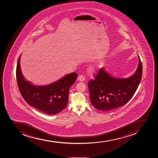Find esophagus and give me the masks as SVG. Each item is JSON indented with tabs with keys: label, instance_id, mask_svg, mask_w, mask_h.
Instances as JSON below:
<instances>
[{
	"label": "esophagus",
	"instance_id": "obj_1",
	"mask_svg": "<svg viewBox=\"0 0 158 158\" xmlns=\"http://www.w3.org/2000/svg\"><path fill=\"white\" fill-rule=\"evenodd\" d=\"M78 80L79 81L83 82V81H84L85 80V78H84V76L83 75H79L78 77Z\"/></svg>",
	"mask_w": 158,
	"mask_h": 158
}]
</instances>
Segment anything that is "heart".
Returning <instances> with one entry per match:
<instances>
[{
	"mask_svg": "<svg viewBox=\"0 0 158 158\" xmlns=\"http://www.w3.org/2000/svg\"><path fill=\"white\" fill-rule=\"evenodd\" d=\"M98 69V66L95 65V66H93L92 68V69L93 71H96L97 69Z\"/></svg>",
	"mask_w": 158,
	"mask_h": 158,
	"instance_id": "obj_1",
	"label": "heart"
}]
</instances>
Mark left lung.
<instances>
[{
  "mask_svg": "<svg viewBox=\"0 0 158 158\" xmlns=\"http://www.w3.org/2000/svg\"><path fill=\"white\" fill-rule=\"evenodd\" d=\"M139 64L134 75L127 78L113 77L102 68L88 83L89 99L94 107L109 111L125 105L135 93L141 80L142 63L138 56Z\"/></svg>",
  "mask_w": 158,
  "mask_h": 158,
  "instance_id": "8db88e82",
  "label": "left lung"
}]
</instances>
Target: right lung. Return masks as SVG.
Returning <instances> with one entry per match:
<instances>
[{
	"instance_id": "obj_1",
	"label": "right lung",
	"mask_w": 158,
	"mask_h": 158,
	"mask_svg": "<svg viewBox=\"0 0 158 158\" xmlns=\"http://www.w3.org/2000/svg\"><path fill=\"white\" fill-rule=\"evenodd\" d=\"M21 55L16 68V79L21 96L31 106L47 114L60 113L67 105L69 89L77 79L78 74L72 73L47 85H34L23 76L20 65Z\"/></svg>"
}]
</instances>
